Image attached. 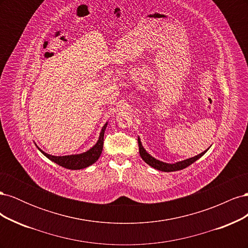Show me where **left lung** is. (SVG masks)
I'll return each instance as SVG.
<instances>
[{
  "mask_svg": "<svg viewBox=\"0 0 248 248\" xmlns=\"http://www.w3.org/2000/svg\"><path fill=\"white\" fill-rule=\"evenodd\" d=\"M138 141H139V149H140V155L142 158V160H144L146 163H148L150 167H152L156 170H162V171H176V170H183L185 168H187L188 166H190V164H192L194 161H197L199 158H201V157L204 155L207 150L204 152H202L201 154L194 156V157H191V158H188V159H185V160H182V161H178L176 163H167V162H162L158 159L154 158V157H152L151 155H150L146 150L144 149V147H142L141 145V141H140V139L138 138Z\"/></svg>",
  "mask_w": 248,
  "mask_h": 248,
  "instance_id": "obj_1",
  "label": "left lung"
}]
</instances>
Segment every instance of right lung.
Masks as SVG:
<instances>
[{"instance_id": "obj_1", "label": "right lung", "mask_w": 248, "mask_h": 248, "mask_svg": "<svg viewBox=\"0 0 248 248\" xmlns=\"http://www.w3.org/2000/svg\"><path fill=\"white\" fill-rule=\"evenodd\" d=\"M108 126V123L104 124V126L102 127L100 136H99V140H97L96 144L88 150L87 152H84L81 154H74V155H65V156H54V155H49L47 153H46L42 150L39 149V151L44 155L46 156L47 158L51 161H54L55 163L59 164L65 169L68 170H81L85 169L91 166L94 162H96L98 160L99 156L102 152V148H103V138H104V131H106V128Z\"/></svg>"}]
</instances>
